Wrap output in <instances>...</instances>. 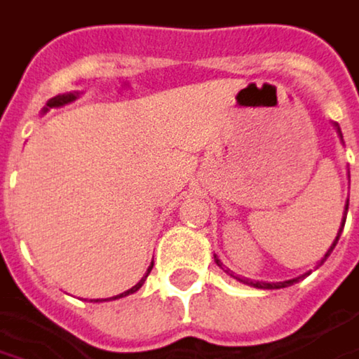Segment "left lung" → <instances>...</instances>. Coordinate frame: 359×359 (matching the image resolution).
Wrapping results in <instances>:
<instances>
[{"instance_id":"obj_1","label":"left lung","mask_w":359,"mask_h":359,"mask_svg":"<svg viewBox=\"0 0 359 359\" xmlns=\"http://www.w3.org/2000/svg\"><path fill=\"white\" fill-rule=\"evenodd\" d=\"M334 128H337V134H339V138H341V142H343V134H341V128H339V123H334ZM347 210H349V200L345 202V217H347ZM345 217H343V225H341V229H339V233H337V238H334V242H332V246L328 248V252L324 255V259L320 261V265L328 259V255L334 250V246H337V242H339V238H341V233H343V227H345ZM215 261H217V265L223 269V271H227L229 276H233L229 269H225V265L221 263V259L219 257H215ZM311 273V271H309ZM309 273H305V276H309ZM305 276H299V278H292V280H284V282H252V280H242V278H238V276H233L236 280H240V282H244V284H248V286H255V288H263V290H278V288H286V286H292V284H297L299 280H303Z\"/></svg>"}]
</instances>
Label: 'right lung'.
<instances>
[{"label": "right lung", "instance_id": "obj_1", "mask_svg": "<svg viewBox=\"0 0 359 359\" xmlns=\"http://www.w3.org/2000/svg\"><path fill=\"white\" fill-rule=\"evenodd\" d=\"M79 98V92H67V94H58V96H54V98H50L48 102H46V107H43V113L46 111H50V109H54V107H65V104H69V102H73V100H77ZM151 269H153V263H151V267L147 269V276L151 273ZM147 276L136 284V286H132L130 290H126V292H121V294H117V297H111V299H121V297H128V294H132V292H136L142 284H144V280H147ZM98 303V301H96Z\"/></svg>", "mask_w": 359, "mask_h": 359}]
</instances>
